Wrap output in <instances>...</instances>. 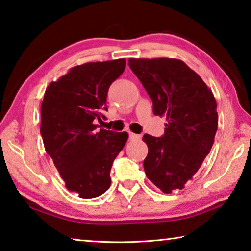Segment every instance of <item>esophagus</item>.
I'll return each instance as SVG.
<instances>
[{"instance_id":"esophagus-1","label":"esophagus","mask_w":251,"mask_h":251,"mask_svg":"<svg viewBox=\"0 0 251 251\" xmlns=\"http://www.w3.org/2000/svg\"><path fill=\"white\" fill-rule=\"evenodd\" d=\"M140 138H141L140 135L134 134V133H132V132L129 133V140H130V141H136V140H140Z\"/></svg>"}]
</instances>
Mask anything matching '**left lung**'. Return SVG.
<instances>
[{"instance_id": "left-lung-1", "label": "left lung", "mask_w": 251, "mask_h": 251, "mask_svg": "<svg viewBox=\"0 0 251 251\" xmlns=\"http://www.w3.org/2000/svg\"><path fill=\"white\" fill-rule=\"evenodd\" d=\"M128 65L152 99L154 115L166 118L163 136H143L149 147L146 176L164 193L182 190L213 145L216 99L200 75L178 59L130 58Z\"/></svg>"}]
</instances>
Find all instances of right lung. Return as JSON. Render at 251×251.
<instances>
[{
    "instance_id": "1",
    "label": "right lung",
    "mask_w": 251,
    "mask_h": 251,
    "mask_svg": "<svg viewBox=\"0 0 251 251\" xmlns=\"http://www.w3.org/2000/svg\"><path fill=\"white\" fill-rule=\"evenodd\" d=\"M125 59L75 66L46 89L41 133L66 188L83 199L96 198L110 186V169L128 134L96 130L105 118L107 93L124 73Z\"/></svg>"
}]
</instances>
